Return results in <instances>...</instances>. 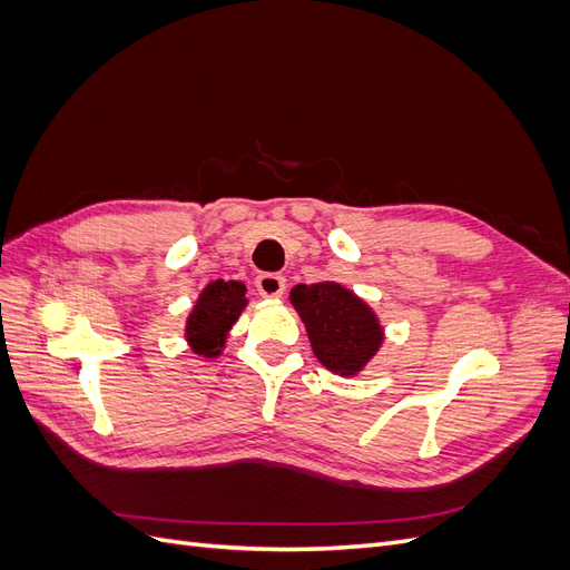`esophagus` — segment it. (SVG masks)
<instances>
[{
	"label": "esophagus",
	"mask_w": 570,
	"mask_h": 570,
	"mask_svg": "<svg viewBox=\"0 0 570 570\" xmlns=\"http://www.w3.org/2000/svg\"><path fill=\"white\" fill-rule=\"evenodd\" d=\"M256 289L264 297H281L285 292V275L283 273H258Z\"/></svg>",
	"instance_id": "obj_1"
}]
</instances>
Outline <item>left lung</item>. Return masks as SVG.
<instances>
[{"label": "left lung", "instance_id": "left-lung-1", "mask_svg": "<svg viewBox=\"0 0 570 570\" xmlns=\"http://www.w3.org/2000/svg\"><path fill=\"white\" fill-rule=\"evenodd\" d=\"M289 302L306 325L314 354L333 373H358L381 347L383 331L375 314L347 287L297 285L289 292Z\"/></svg>", "mask_w": 570, "mask_h": 570}]
</instances>
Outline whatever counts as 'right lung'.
<instances>
[{
	"label": "right lung",
	"instance_id": "1",
	"mask_svg": "<svg viewBox=\"0 0 570 570\" xmlns=\"http://www.w3.org/2000/svg\"><path fill=\"white\" fill-rule=\"evenodd\" d=\"M245 292L247 287L237 281H214L204 287L185 325V337L197 354H220L228 331L247 306Z\"/></svg>",
	"mask_w": 570,
	"mask_h": 570
}]
</instances>
